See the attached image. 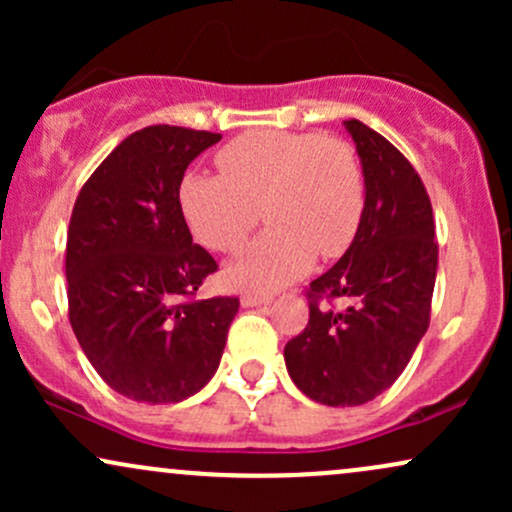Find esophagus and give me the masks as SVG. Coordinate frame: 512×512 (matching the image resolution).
<instances>
[{
  "label": "esophagus",
  "instance_id": "obj_1",
  "mask_svg": "<svg viewBox=\"0 0 512 512\" xmlns=\"http://www.w3.org/2000/svg\"><path fill=\"white\" fill-rule=\"evenodd\" d=\"M269 301H272V296H264V293H255V291H245L243 296H240V303H243L245 308H252V305H262Z\"/></svg>",
  "mask_w": 512,
  "mask_h": 512
}]
</instances>
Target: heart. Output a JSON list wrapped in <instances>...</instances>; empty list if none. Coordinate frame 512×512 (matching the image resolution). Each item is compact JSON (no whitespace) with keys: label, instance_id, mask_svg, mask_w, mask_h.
Returning a JSON list of instances; mask_svg holds the SVG:
<instances>
[{"label":"heart","instance_id":"obj_1","mask_svg":"<svg viewBox=\"0 0 512 512\" xmlns=\"http://www.w3.org/2000/svg\"><path fill=\"white\" fill-rule=\"evenodd\" d=\"M221 175H185L180 207L192 233L214 252H238L260 216L269 231L228 269L248 289H276L322 260L344 255L366 209L356 151L315 132H250L216 154Z\"/></svg>","mask_w":512,"mask_h":512}]
</instances>
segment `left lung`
<instances>
[{
  "label": "left lung",
  "instance_id": "8db88e82",
  "mask_svg": "<svg viewBox=\"0 0 512 512\" xmlns=\"http://www.w3.org/2000/svg\"><path fill=\"white\" fill-rule=\"evenodd\" d=\"M366 209L342 260L310 281V320L284 349L291 380L327 407H356L407 368L431 322L436 221L419 173L383 134L346 120Z\"/></svg>",
  "mask_w": 512,
  "mask_h": 512
}]
</instances>
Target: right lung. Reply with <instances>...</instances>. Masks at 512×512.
Wrapping results in <instances>:
<instances>
[{"label":"right lung","mask_w":512,"mask_h":512,"mask_svg":"<svg viewBox=\"0 0 512 512\" xmlns=\"http://www.w3.org/2000/svg\"><path fill=\"white\" fill-rule=\"evenodd\" d=\"M221 134L151 125L93 170L67 231L69 325L96 373L134 402H182L219 368L236 296L197 301L219 269L192 243L180 182Z\"/></svg>","instance_id":"add662e5"}]
</instances>
